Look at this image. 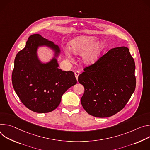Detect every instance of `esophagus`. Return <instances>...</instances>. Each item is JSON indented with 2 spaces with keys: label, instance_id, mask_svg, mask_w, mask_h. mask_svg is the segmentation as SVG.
Listing matches in <instances>:
<instances>
[{
  "label": "esophagus",
  "instance_id": "obj_1",
  "mask_svg": "<svg viewBox=\"0 0 150 150\" xmlns=\"http://www.w3.org/2000/svg\"><path fill=\"white\" fill-rule=\"evenodd\" d=\"M79 74H80V72H79V71H76V72H75V73H74L76 79L77 80V79H78V76H79Z\"/></svg>",
  "mask_w": 150,
  "mask_h": 150
}]
</instances>
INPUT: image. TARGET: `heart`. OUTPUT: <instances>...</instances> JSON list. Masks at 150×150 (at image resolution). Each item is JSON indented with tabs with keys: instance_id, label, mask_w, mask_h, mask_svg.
Instances as JSON below:
<instances>
[{
	"instance_id": "obj_1",
	"label": "heart",
	"mask_w": 150,
	"mask_h": 150,
	"mask_svg": "<svg viewBox=\"0 0 150 150\" xmlns=\"http://www.w3.org/2000/svg\"><path fill=\"white\" fill-rule=\"evenodd\" d=\"M96 39L91 36H79L73 38L69 42L70 51L74 55L81 56V62L85 65H91L97 60L104 49L101 42L96 43ZM68 58H71L69 52H66Z\"/></svg>"
}]
</instances>
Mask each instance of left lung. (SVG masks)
Masks as SVG:
<instances>
[{
    "label": "left lung",
    "instance_id": "8db88e82",
    "mask_svg": "<svg viewBox=\"0 0 150 150\" xmlns=\"http://www.w3.org/2000/svg\"><path fill=\"white\" fill-rule=\"evenodd\" d=\"M135 64L125 46L110 49L79 76L85 92L81 104L96 117H108L122 110L136 87Z\"/></svg>",
    "mask_w": 150,
    "mask_h": 150
}]
</instances>
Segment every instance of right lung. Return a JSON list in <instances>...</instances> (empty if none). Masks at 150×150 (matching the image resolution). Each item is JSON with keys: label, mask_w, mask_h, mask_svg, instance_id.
<instances>
[{"label": "right lung", "mask_w": 150, "mask_h": 150, "mask_svg": "<svg viewBox=\"0 0 150 150\" xmlns=\"http://www.w3.org/2000/svg\"><path fill=\"white\" fill-rule=\"evenodd\" d=\"M41 47H46L54 53L47 62H42L38 58V49ZM60 54L58 45L39 34H34L16 54L12 85L21 101L29 110L38 113L52 111L60 104L65 91L77 83L73 71L58 69Z\"/></svg>", "instance_id": "obj_1"}]
</instances>
